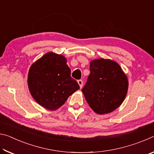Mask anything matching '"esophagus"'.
Wrapping results in <instances>:
<instances>
[{"label": "esophagus", "mask_w": 154, "mask_h": 154, "mask_svg": "<svg viewBox=\"0 0 154 154\" xmlns=\"http://www.w3.org/2000/svg\"><path fill=\"white\" fill-rule=\"evenodd\" d=\"M77 82H78V83H79L80 88H82L83 87V81L82 79H79L77 81Z\"/></svg>", "instance_id": "34e87169"}]
</instances>
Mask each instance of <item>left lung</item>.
Here are the masks:
<instances>
[{
	"label": "left lung",
	"mask_w": 154,
	"mask_h": 154,
	"mask_svg": "<svg viewBox=\"0 0 154 154\" xmlns=\"http://www.w3.org/2000/svg\"><path fill=\"white\" fill-rule=\"evenodd\" d=\"M90 74L82 89L85 100L97 114L111 113L123 103L128 81L121 66L109 59L90 62Z\"/></svg>",
	"instance_id": "8db88e82"
}]
</instances>
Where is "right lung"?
<instances>
[{"mask_svg": "<svg viewBox=\"0 0 154 154\" xmlns=\"http://www.w3.org/2000/svg\"><path fill=\"white\" fill-rule=\"evenodd\" d=\"M28 85L36 102L55 111L63 105L79 85L71 77V69L64 56L48 52L31 65Z\"/></svg>", "mask_w": 154, "mask_h": 154, "instance_id": "add662e5", "label": "right lung"}]
</instances>
